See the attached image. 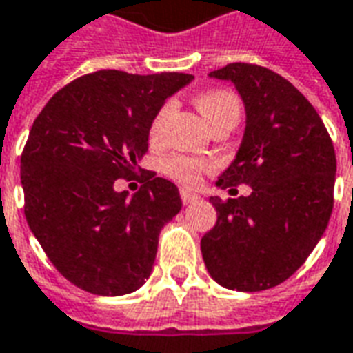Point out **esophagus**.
<instances>
[{
  "label": "esophagus",
  "mask_w": 353,
  "mask_h": 353,
  "mask_svg": "<svg viewBox=\"0 0 353 353\" xmlns=\"http://www.w3.org/2000/svg\"><path fill=\"white\" fill-rule=\"evenodd\" d=\"M181 199L184 205H192L194 201H197V199H199V196H197V194H192V192H186V190H182Z\"/></svg>",
  "instance_id": "1"
}]
</instances>
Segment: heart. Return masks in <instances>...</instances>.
Wrapping results in <instances>:
<instances>
[{
	"mask_svg": "<svg viewBox=\"0 0 353 353\" xmlns=\"http://www.w3.org/2000/svg\"><path fill=\"white\" fill-rule=\"evenodd\" d=\"M196 106L201 112V116L205 117V121L209 123V127L221 121L222 117L226 116H237L239 117V101L234 92L221 91H205L201 94H197ZM171 114V102L163 104L161 108L157 110L156 116L152 117L148 127V139L152 142H159L163 137L165 121ZM211 169V163L205 159H197V157L184 156V154H172L167 159H163L161 163V171L165 176H169L171 181L176 184H181L184 188H194L199 184L203 172Z\"/></svg>",
	"mask_w": 353,
	"mask_h": 353,
	"instance_id": "b5f03b06",
	"label": "heart"
}]
</instances>
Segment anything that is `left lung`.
Here are the masks:
<instances>
[{
	"mask_svg": "<svg viewBox=\"0 0 353 353\" xmlns=\"http://www.w3.org/2000/svg\"><path fill=\"white\" fill-rule=\"evenodd\" d=\"M209 76L236 85L247 112L241 148L216 186L252 192L211 197L216 224L201 237L205 266L232 291L272 289L306 262L329 224L332 141L308 99L276 72L234 62Z\"/></svg>",
	"mask_w": 353,
	"mask_h": 353,
	"instance_id": "1",
	"label": "left lung"
}]
</instances>
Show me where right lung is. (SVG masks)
I'll return each mask as SVG.
<instances>
[{
    "instance_id": "add662e5",
    "label": "right lung",
    "mask_w": 353,
    "mask_h": 353,
    "mask_svg": "<svg viewBox=\"0 0 353 353\" xmlns=\"http://www.w3.org/2000/svg\"><path fill=\"white\" fill-rule=\"evenodd\" d=\"M190 81L179 72L99 70L54 92L32 125L21 156L24 214L79 289L119 296L148 279L159 232L181 211L179 188L152 171L132 197L114 182L137 174L152 117Z\"/></svg>"
}]
</instances>
